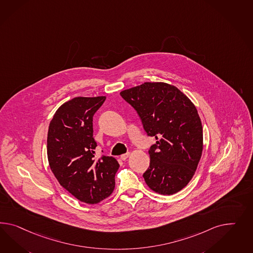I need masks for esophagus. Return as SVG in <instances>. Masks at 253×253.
<instances>
[{"label": "esophagus", "mask_w": 253, "mask_h": 253, "mask_svg": "<svg viewBox=\"0 0 253 253\" xmlns=\"http://www.w3.org/2000/svg\"><path fill=\"white\" fill-rule=\"evenodd\" d=\"M129 156H130V153H126V154H123V155L121 156V159L123 160V161H125V160H126L128 157H129Z\"/></svg>", "instance_id": "esophagus-1"}]
</instances>
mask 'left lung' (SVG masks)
<instances>
[{"label": "left lung", "instance_id": "obj_1", "mask_svg": "<svg viewBox=\"0 0 253 253\" xmlns=\"http://www.w3.org/2000/svg\"><path fill=\"white\" fill-rule=\"evenodd\" d=\"M135 109L147 136L150 165L143 175L151 190L172 195L190 182L203 152V127L198 111L176 86L144 83L121 92Z\"/></svg>", "mask_w": 253, "mask_h": 253}]
</instances>
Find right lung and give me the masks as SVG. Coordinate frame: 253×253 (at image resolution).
Segmentation results:
<instances>
[{
  "mask_svg": "<svg viewBox=\"0 0 253 253\" xmlns=\"http://www.w3.org/2000/svg\"><path fill=\"white\" fill-rule=\"evenodd\" d=\"M105 100L106 96L75 97L58 109L48 126L50 169L65 190L89 205L112 193L120 167L114 157L95 158L93 117Z\"/></svg>",
  "mask_w": 253,
  "mask_h": 253,
  "instance_id": "add662e5",
  "label": "right lung"
}]
</instances>
